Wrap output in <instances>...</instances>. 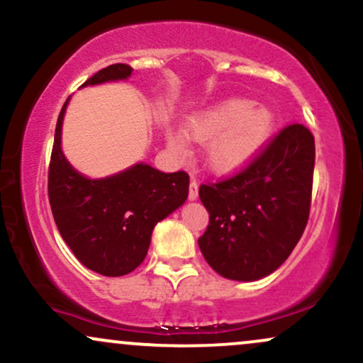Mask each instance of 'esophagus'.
Listing matches in <instances>:
<instances>
[{
	"label": "esophagus",
	"instance_id": "obj_1",
	"mask_svg": "<svg viewBox=\"0 0 363 363\" xmlns=\"http://www.w3.org/2000/svg\"><path fill=\"white\" fill-rule=\"evenodd\" d=\"M198 182L196 181H191L189 184V199L191 201H194V199H198Z\"/></svg>",
	"mask_w": 363,
	"mask_h": 363
}]
</instances>
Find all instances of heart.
I'll return each mask as SVG.
<instances>
[{
	"mask_svg": "<svg viewBox=\"0 0 363 363\" xmlns=\"http://www.w3.org/2000/svg\"><path fill=\"white\" fill-rule=\"evenodd\" d=\"M269 107L249 99H225L193 112L184 123V135L167 131V148L179 160L191 157L189 141L205 145V164L218 176H232L252 164L274 131Z\"/></svg>",
	"mask_w": 363,
	"mask_h": 363,
	"instance_id": "heart-1",
	"label": "heart"
}]
</instances>
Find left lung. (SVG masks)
Returning <instances> with one entry per match:
<instances>
[{
  "mask_svg": "<svg viewBox=\"0 0 363 363\" xmlns=\"http://www.w3.org/2000/svg\"><path fill=\"white\" fill-rule=\"evenodd\" d=\"M314 158L312 133L291 124L242 172L199 187L210 225L198 244L220 277L256 281L286 261L309 220Z\"/></svg>",
  "mask_w": 363,
  "mask_h": 363,
  "instance_id": "left-lung-1",
  "label": "left lung"
}]
</instances>
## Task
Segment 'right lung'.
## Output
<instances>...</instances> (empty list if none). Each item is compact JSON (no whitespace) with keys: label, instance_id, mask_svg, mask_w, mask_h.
Listing matches in <instances>:
<instances>
[{"label":"right lung","instance_id":"right-lung-1","mask_svg":"<svg viewBox=\"0 0 363 363\" xmlns=\"http://www.w3.org/2000/svg\"><path fill=\"white\" fill-rule=\"evenodd\" d=\"M131 73V66L118 62L95 73L82 86L123 82ZM69 99L57 118L49 165L48 189L54 222L85 268L104 277H123L143 262L155 225L186 203L189 176L184 170L160 172L143 162L107 177L83 176L61 148Z\"/></svg>","mask_w":363,"mask_h":363}]
</instances>
